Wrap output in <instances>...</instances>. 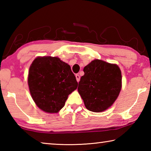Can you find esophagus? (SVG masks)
<instances>
[{"label":"esophagus","mask_w":151,"mask_h":151,"mask_svg":"<svg viewBox=\"0 0 151 151\" xmlns=\"http://www.w3.org/2000/svg\"><path fill=\"white\" fill-rule=\"evenodd\" d=\"M75 76H76V81H77V82L78 83L79 81H80V75H75Z\"/></svg>","instance_id":"1"}]
</instances>
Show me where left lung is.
Wrapping results in <instances>:
<instances>
[{
	"mask_svg": "<svg viewBox=\"0 0 151 151\" xmlns=\"http://www.w3.org/2000/svg\"><path fill=\"white\" fill-rule=\"evenodd\" d=\"M78 91L88 111L100 112L112 105L122 87L121 71L118 65L95 59L83 69Z\"/></svg>",
	"mask_w": 151,
	"mask_h": 151,
	"instance_id": "left-lung-1",
	"label": "left lung"
}]
</instances>
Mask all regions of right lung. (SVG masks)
I'll list each match as a JSON object with an SVG mask.
<instances>
[{
    "mask_svg": "<svg viewBox=\"0 0 151 151\" xmlns=\"http://www.w3.org/2000/svg\"><path fill=\"white\" fill-rule=\"evenodd\" d=\"M28 84L30 94L40 109L57 113L65 106L78 83L70 66L58 57H39L30 66Z\"/></svg>",
    "mask_w": 151,
    "mask_h": 151,
    "instance_id": "obj_1",
    "label": "right lung"
}]
</instances>
